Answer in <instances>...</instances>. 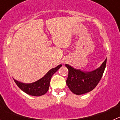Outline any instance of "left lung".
Returning <instances> with one entry per match:
<instances>
[{"label": "left lung", "instance_id": "obj_1", "mask_svg": "<svg viewBox=\"0 0 120 120\" xmlns=\"http://www.w3.org/2000/svg\"><path fill=\"white\" fill-rule=\"evenodd\" d=\"M106 60V59L98 68L90 72H83L66 64L65 67L68 70L66 83L71 91L76 95H81L94 90L101 79Z\"/></svg>", "mask_w": 120, "mask_h": 120}]
</instances>
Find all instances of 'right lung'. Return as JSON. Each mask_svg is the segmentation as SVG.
I'll list each match as a JSON object with an SVG mask.
<instances>
[{"instance_id":"right-lung-1","label":"right lung","mask_w":120,"mask_h":120,"mask_svg":"<svg viewBox=\"0 0 120 120\" xmlns=\"http://www.w3.org/2000/svg\"><path fill=\"white\" fill-rule=\"evenodd\" d=\"M62 65H59L49 71L47 74L38 81L32 83H23L14 79L20 89L26 94L33 96H41L47 93L50 86V82L52 76L58 71Z\"/></svg>"}]
</instances>
